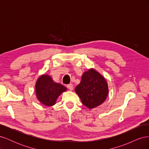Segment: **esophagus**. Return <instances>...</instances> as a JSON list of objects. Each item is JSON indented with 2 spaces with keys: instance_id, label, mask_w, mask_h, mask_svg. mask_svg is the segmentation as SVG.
Masks as SVG:
<instances>
[{
  "instance_id": "esophagus-1",
  "label": "esophagus",
  "mask_w": 149,
  "mask_h": 149,
  "mask_svg": "<svg viewBox=\"0 0 149 149\" xmlns=\"http://www.w3.org/2000/svg\"><path fill=\"white\" fill-rule=\"evenodd\" d=\"M67 88L68 89H70V91H72V90L73 89V85L72 84H68L67 85Z\"/></svg>"
}]
</instances>
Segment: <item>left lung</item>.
Listing matches in <instances>:
<instances>
[{
	"label": "left lung",
	"instance_id": "left-lung-1",
	"mask_svg": "<svg viewBox=\"0 0 149 149\" xmlns=\"http://www.w3.org/2000/svg\"><path fill=\"white\" fill-rule=\"evenodd\" d=\"M83 104L89 109L101 105L109 93L105 78L94 69H89L83 74L81 81L75 88Z\"/></svg>",
	"mask_w": 149,
	"mask_h": 149
}]
</instances>
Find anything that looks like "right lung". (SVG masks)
<instances>
[{
	"mask_svg": "<svg viewBox=\"0 0 149 149\" xmlns=\"http://www.w3.org/2000/svg\"><path fill=\"white\" fill-rule=\"evenodd\" d=\"M66 90L65 86L54 82L47 74L40 76L35 84L36 96L38 100L47 106L55 105L58 96Z\"/></svg>",
	"mask_w": 149,
	"mask_h": 149,
	"instance_id": "obj_1",
	"label": "right lung"
}]
</instances>
